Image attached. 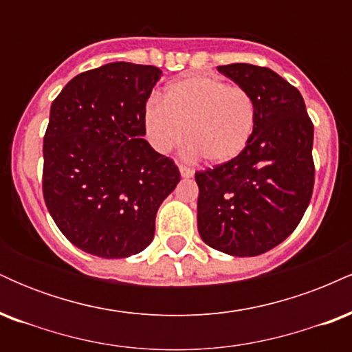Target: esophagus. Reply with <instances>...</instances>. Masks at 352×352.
Segmentation results:
<instances>
[{
  "instance_id": "obj_1",
  "label": "esophagus",
  "mask_w": 352,
  "mask_h": 352,
  "mask_svg": "<svg viewBox=\"0 0 352 352\" xmlns=\"http://www.w3.org/2000/svg\"><path fill=\"white\" fill-rule=\"evenodd\" d=\"M180 175L184 177V179H190V177H193V173H195V170H193L192 167H187V165H180Z\"/></svg>"
}]
</instances>
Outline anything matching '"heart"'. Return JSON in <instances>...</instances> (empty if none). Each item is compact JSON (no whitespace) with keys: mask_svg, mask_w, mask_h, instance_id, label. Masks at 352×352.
<instances>
[{"mask_svg":"<svg viewBox=\"0 0 352 352\" xmlns=\"http://www.w3.org/2000/svg\"><path fill=\"white\" fill-rule=\"evenodd\" d=\"M256 100L248 89L223 79L190 76L165 87L162 102L145 107L144 125L159 152H168L182 139L207 162L236 159L252 142L256 129Z\"/></svg>","mask_w":352,"mask_h":352,"instance_id":"b5f03b06","label":"heart"}]
</instances>
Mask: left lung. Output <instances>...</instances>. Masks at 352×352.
Returning a JSON list of instances; mask_svg holds the SVG:
<instances>
[{"instance_id": "1", "label": "left lung", "mask_w": 352, "mask_h": 352, "mask_svg": "<svg viewBox=\"0 0 352 352\" xmlns=\"http://www.w3.org/2000/svg\"><path fill=\"white\" fill-rule=\"evenodd\" d=\"M217 69L252 92L258 119L236 159L195 173L197 225L218 252L256 256L292 235L308 208L314 127L300 91L274 71L245 63Z\"/></svg>"}]
</instances>
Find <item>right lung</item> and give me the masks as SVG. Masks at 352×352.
<instances>
[{
  "label": "right lung",
  "mask_w": 352,
  "mask_h": 352,
  "mask_svg": "<svg viewBox=\"0 0 352 352\" xmlns=\"http://www.w3.org/2000/svg\"><path fill=\"white\" fill-rule=\"evenodd\" d=\"M155 66L111 63L80 72L52 100L43 144V195L82 252L125 258L151 245L155 215L180 180L144 139Z\"/></svg>",
  "instance_id": "right-lung-1"
}]
</instances>
